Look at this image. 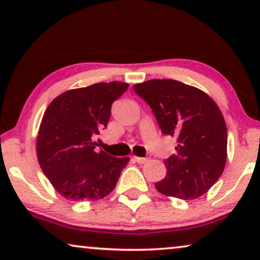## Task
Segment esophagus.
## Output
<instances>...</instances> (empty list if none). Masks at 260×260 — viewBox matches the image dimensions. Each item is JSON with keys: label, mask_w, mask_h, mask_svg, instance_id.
Listing matches in <instances>:
<instances>
[{"label": "esophagus", "mask_w": 260, "mask_h": 260, "mask_svg": "<svg viewBox=\"0 0 260 260\" xmlns=\"http://www.w3.org/2000/svg\"><path fill=\"white\" fill-rule=\"evenodd\" d=\"M134 159H135V161H136L137 163H140V165H143V163L147 162V158H145V157H137V156H135Z\"/></svg>", "instance_id": "esophagus-1"}]
</instances>
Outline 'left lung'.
Instances as JSON below:
<instances>
[{"instance_id": "left-lung-1", "label": "left lung", "mask_w": 260, "mask_h": 260, "mask_svg": "<svg viewBox=\"0 0 260 260\" xmlns=\"http://www.w3.org/2000/svg\"><path fill=\"white\" fill-rule=\"evenodd\" d=\"M134 90L151 108L162 134L177 141L156 189L182 200L207 193L227 158V127L218 105L204 91L173 79L147 80Z\"/></svg>"}]
</instances>
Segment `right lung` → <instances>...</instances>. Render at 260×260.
I'll return each mask as SVG.
<instances>
[{"label": "right lung", "instance_id": "1", "mask_svg": "<svg viewBox=\"0 0 260 260\" xmlns=\"http://www.w3.org/2000/svg\"><path fill=\"white\" fill-rule=\"evenodd\" d=\"M120 81L66 91L53 99L37 138L38 161L54 189L72 201L99 200L115 189L129 157L95 150L112 103L127 90Z\"/></svg>", "mask_w": 260, "mask_h": 260}]
</instances>
